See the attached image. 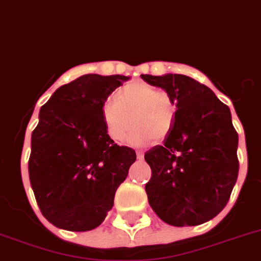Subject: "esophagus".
Masks as SVG:
<instances>
[{"mask_svg": "<svg viewBox=\"0 0 261 261\" xmlns=\"http://www.w3.org/2000/svg\"><path fill=\"white\" fill-rule=\"evenodd\" d=\"M136 155H137L139 160H142V158H144V152H142V150H137V152H136Z\"/></svg>", "mask_w": 261, "mask_h": 261, "instance_id": "esophagus-1", "label": "esophagus"}]
</instances>
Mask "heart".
Segmentation results:
<instances>
[{
	"mask_svg": "<svg viewBox=\"0 0 261 261\" xmlns=\"http://www.w3.org/2000/svg\"><path fill=\"white\" fill-rule=\"evenodd\" d=\"M175 103L170 93L145 82H132L117 92V100L109 97L101 106V119L108 136L113 141L130 137L132 144L140 145L153 139L161 141L168 137L175 119Z\"/></svg>",
	"mask_w": 261,
	"mask_h": 261,
	"instance_id": "1",
	"label": "heart"
}]
</instances>
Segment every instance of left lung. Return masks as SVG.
I'll return each instance as SVG.
<instances>
[{
  "mask_svg": "<svg viewBox=\"0 0 261 261\" xmlns=\"http://www.w3.org/2000/svg\"><path fill=\"white\" fill-rule=\"evenodd\" d=\"M141 77L170 93L177 107L164 144L144 155L152 169L145 185L149 204L171 226L204 223L223 210L239 173L230 108L208 87L186 75Z\"/></svg>",
  "mask_w": 261,
  "mask_h": 261,
  "instance_id": "left-lung-1",
  "label": "left lung"
}]
</instances>
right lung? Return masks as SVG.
Returning <instances> with one entry per match:
<instances>
[{"label":"right lung","mask_w":261,"mask_h":261,"mask_svg":"<svg viewBox=\"0 0 261 261\" xmlns=\"http://www.w3.org/2000/svg\"><path fill=\"white\" fill-rule=\"evenodd\" d=\"M129 77L88 73L58 88L31 135L29 177L46 219L68 231L101 224L136 152L115 144L101 106Z\"/></svg>","instance_id":"add662e5"}]
</instances>
